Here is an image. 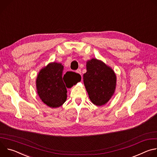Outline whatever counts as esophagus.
I'll use <instances>...</instances> for the list:
<instances>
[{"label":"esophagus","mask_w":157,"mask_h":157,"mask_svg":"<svg viewBox=\"0 0 157 157\" xmlns=\"http://www.w3.org/2000/svg\"><path fill=\"white\" fill-rule=\"evenodd\" d=\"M76 72L77 73H78V74L81 75V74H82V73H81V69H78V70H77ZM81 76H82V75H81Z\"/></svg>","instance_id":"1"}]
</instances>
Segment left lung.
I'll list each match as a JSON object with an SVG mask.
<instances>
[{"label": "left lung", "mask_w": 157, "mask_h": 157, "mask_svg": "<svg viewBox=\"0 0 157 157\" xmlns=\"http://www.w3.org/2000/svg\"><path fill=\"white\" fill-rule=\"evenodd\" d=\"M83 82L91 101L96 105L101 106L113 96L117 77L111 67L100 59L93 58L86 62Z\"/></svg>", "instance_id": "8db88e82"}]
</instances>
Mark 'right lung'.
Returning a JSON list of instances; mask_svg holds the SVG:
<instances>
[{
	"label": "right lung",
	"instance_id": "1",
	"mask_svg": "<svg viewBox=\"0 0 157 157\" xmlns=\"http://www.w3.org/2000/svg\"><path fill=\"white\" fill-rule=\"evenodd\" d=\"M81 79V76L74 72L64 73L61 63L52 62L41 69L37 75V94L44 104L51 108H57L66 101V87L76 84Z\"/></svg>",
	"mask_w": 157,
	"mask_h": 157
}]
</instances>
